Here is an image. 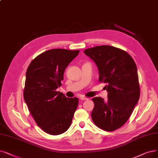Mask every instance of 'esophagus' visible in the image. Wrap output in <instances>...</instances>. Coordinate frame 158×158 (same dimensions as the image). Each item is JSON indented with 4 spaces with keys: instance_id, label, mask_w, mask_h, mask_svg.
I'll use <instances>...</instances> for the list:
<instances>
[{
    "instance_id": "esophagus-1",
    "label": "esophagus",
    "mask_w": 158,
    "mask_h": 158,
    "mask_svg": "<svg viewBox=\"0 0 158 158\" xmlns=\"http://www.w3.org/2000/svg\"><path fill=\"white\" fill-rule=\"evenodd\" d=\"M80 99L81 101H85V100H88V99L87 98H85V97H81V98H80Z\"/></svg>"
}]
</instances>
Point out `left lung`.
I'll return each mask as SVG.
<instances>
[{"label":"left lung","instance_id":"left-lung-1","mask_svg":"<svg viewBox=\"0 0 158 158\" xmlns=\"http://www.w3.org/2000/svg\"><path fill=\"white\" fill-rule=\"evenodd\" d=\"M98 66L99 81L106 85L108 100L92 98L94 124L105 131L112 132L125 125L138 103L140 86L137 66L125 51L111 46H95L84 51Z\"/></svg>","mask_w":158,"mask_h":158}]
</instances>
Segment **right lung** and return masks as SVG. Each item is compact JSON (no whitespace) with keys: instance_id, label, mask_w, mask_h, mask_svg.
<instances>
[{"instance_id":"obj_1","label":"right lung","mask_w":158,"mask_h":158,"mask_svg":"<svg viewBox=\"0 0 158 158\" xmlns=\"http://www.w3.org/2000/svg\"><path fill=\"white\" fill-rule=\"evenodd\" d=\"M79 53L59 48L47 50L34 59L27 69L24 99L37 125L47 134H61L71 125L79 99L66 98L56 89L62 85L66 68Z\"/></svg>"}]
</instances>
